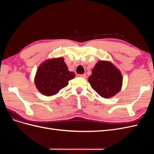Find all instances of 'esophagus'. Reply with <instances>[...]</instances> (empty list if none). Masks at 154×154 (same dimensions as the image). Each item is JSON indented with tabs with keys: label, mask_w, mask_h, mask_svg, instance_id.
<instances>
[{
	"label": "esophagus",
	"mask_w": 154,
	"mask_h": 154,
	"mask_svg": "<svg viewBox=\"0 0 154 154\" xmlns=\"http://www.w3.org/2000/svg\"><path fill=\"white\" fill-rule=\"evenodd\" d=\"M80 76H81V77H82V78H85L86 77H87V75H86V74H80V75H79Z\"/></svg>",
	"instance_id": "obj_1"
}]
</instances>
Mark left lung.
Returning <instances> with one entry per match:
<instances>
[{
    "label": "left lung",
    "instance_id": "left-lung-1",
    "mask_svg": "<svg viewBox=\"0 0 154 154\" xmlns=\"http://www.w3.org/2000/svg\"><path fill=\"white\" fill-rule=\"evenodd\" d=\"M88 81L100 96L110 98L122 89L123 76L111 62L100 60L92 69V74Z\"/></svg>",
    "mask_w": 154,
    "mask_h": 154
}]
</instances>
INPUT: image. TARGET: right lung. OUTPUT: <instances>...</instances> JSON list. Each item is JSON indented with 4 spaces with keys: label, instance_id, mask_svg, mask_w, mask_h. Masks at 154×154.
Segmentation results:
<instances>
[{
    "label": "right lung",
    "instance_id": "obj_1",
    "mask_svg": "<svg viewBox=\"0 0 154 154\" xmlns=\"http://www.w3.org/2000/svg\"><path fill=\"white\" fill-rule=\"evenodd\" d=\"M75 77L69 71L63 58L46 60L42 63L35 76V84L38 91L44 96L57 94L69 84V81Z\"/></svg>",
    "mask_w": 154,
    "mask_h": 154
}]
</instances>
